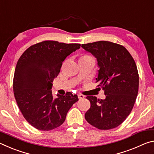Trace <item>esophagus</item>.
<instances>
[{
  "instance_id": "1",
  "label": "esophagus",
  "mask_w": 154,
  "mask_h": 154,
  "mask_svg": "<svg viewBox=\"0 0 154 154\" xmlns=\"http://www.w3.org/2000/svg\"><path fill=\"white\" fill-rule=\"evenodd\" d=\"M84 97H85V96L82 94H78V98H79V99H82Z\"/></svg>"
}]
</instances>
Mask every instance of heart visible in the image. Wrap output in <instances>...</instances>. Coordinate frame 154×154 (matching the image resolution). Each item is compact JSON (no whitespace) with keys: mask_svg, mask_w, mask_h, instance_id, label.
<instances>
[{"mask_svg":"<svg viewBox=\"0 0 154 154\" xmlns=\"http://www.w3.org/2000/svg\"><path fill=\"white\" fill-rule=\"evenodd\" d=\"M87 57H90V56H88V55H83L82 56V58H87Z\"/></svg>","mask_w":154,"mask_h":154,"instance_id":"b5f03b06","label":"heart"}]
</instances>
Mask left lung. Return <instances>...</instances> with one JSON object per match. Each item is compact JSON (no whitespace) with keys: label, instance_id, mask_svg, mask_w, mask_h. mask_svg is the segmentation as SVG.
Wrapping results in <instances>:
<instances>
[{"label":"left lung","instance_id":"1","mask_svg":"<svg viewBox=\"0 0 154 154\" xmlns=\"http://www.w3.org/2000/svg\"><path fill=\"white\" fill-rule=\"evenodd\" d=\"M82 47L97 58L100 69L96 82L106 95L104 100L87 96L91 105L85 118L100 130L118 127L129 116L136 101L139 83L136 63L128 51L118 43L100 41Z\"/></svg>","mask_w":154,"mask_h":154}]
</instances>
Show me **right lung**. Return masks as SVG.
<instances>
[{
	"instance_id": "right-lung-1",
	"label": "right lung",
	"mask_w": 154,
	"mask_h": 154,
	"mask_svg": "<svg viewBox=\"0 0 154 154\" xmlns=\"http://www.w3.org/2000/svg\"><path fill=\"white\" fill-rule=\"evenodd\" d=\"M80 46L44 41L29 47L18 60L13 82L15 98L26 120L35 128L49 131L61 126L79 100L69 92L54 98L51 89L62 62Z\"/></svg>"
}]
</instances>
